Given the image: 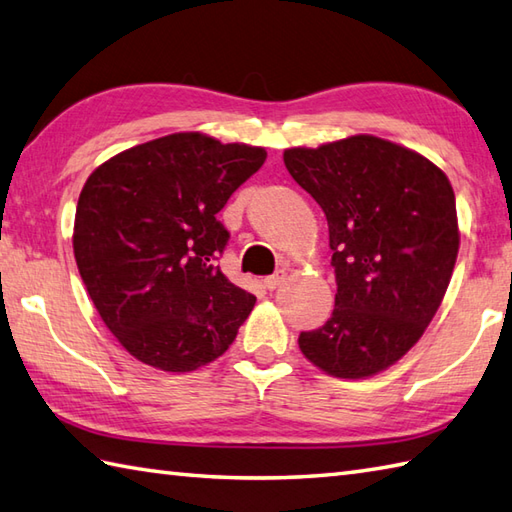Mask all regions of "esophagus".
<instances>
[{"mask_svg": "<svg viewBox=\"0 0 512 512\" xmlns=\"http://www.w3.org/2000/svg\"><path fill=\"white\" fill-rule=\"evenodd\" d=\"M286 277H288V275H286V270H277L275 275H270V277H266V279H264V286H266L268 290H275L277 286L284 284Z\"/></svg>", "mask_w": 512, "mask_h": 512, "instance_id": "obj_1", "label": "esophagus"}]
</instances>
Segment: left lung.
Returning a JSON list of instances; mask_svg holds the SVG:
<instances>
[{
	"mask_svg": "<svg viewBox=\"0 0 512 512\" xmlns=\"http://www.w3.org/2000/svg\"><path fill=\"white\" fill-rule=\"evenodd\" d=\"M290 176L325 213L336 297L319 330L301 332L312 365L367 378L405 356L449 288L460 248L449 178L431 160L358 134L284 151Z\"/></svg>",
	"mask_w": 512,
	"mask_h": 512,
	"instance_id": "8db88e82",
	"label": "left lung"
}]
</instances>
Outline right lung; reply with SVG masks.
<instances>
[{
    "label": "right lung",
    "mask_w": 512,
    "mask_h": 512,
    "mask_svg": "<svg viewBox=\"0 0 512 512\" xmlns=\"http://www.w3.org/2000/svg\"><path fill=\"white\" fill-rule=\"evenodd\" d=\"M266 149L169 134L110 158L85 182L74 259L88 295L125 350L162 372L222 356L255 306L217 266L228 198Z\"/></svg>",
    "instance_id": "add662e5"
}]
</instances>
